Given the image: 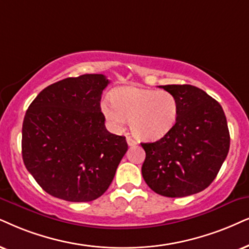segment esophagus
I'll use <instances>...</instances> for the list:
<instances>
[{"label": "esophagus", "mask_w": 249, "mask_h": 249, "mask_svg": "<svg viewBox=\"0 0 249 249\" xmlns=\"http://www.w3.org/2000/svg\"><path fill=\"white\" fill-rule=\"evenodd\" d=\"M126 141H127L128 146H135V144L138 143L137 140H134L132 137H127V138H126Z\"/></svg>", "instance_id": "obj_1"}]
</instances>
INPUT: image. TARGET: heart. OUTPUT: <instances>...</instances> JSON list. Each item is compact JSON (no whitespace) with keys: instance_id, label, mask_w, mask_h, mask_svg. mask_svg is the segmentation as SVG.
Segmentation results:
<instances>
[{"instance_id":"1","label":"heart","mask_w":249,"mask_h":249,"mask_svg":"<svg viewBox=\"0 0 249 249\" xmlns=\"http://www.w3.org/2000/svg\"><path fill=\"white\" fill-rule=\"evenodd\" d=\"M100 107L110 126L121 130L130 121L132 133L146 140L165 135L178 116V101L172 93L133 86L115 89L112 102L103 100Z\"/></svg>"}]
</instances>
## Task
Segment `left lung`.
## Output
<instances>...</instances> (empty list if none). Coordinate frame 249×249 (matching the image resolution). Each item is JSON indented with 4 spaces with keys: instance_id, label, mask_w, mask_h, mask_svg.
<instances>
[{
    "instance_id": "1",
    "label": "left lung",
    "mask_w": 249,
    "mask_h": 249,
    "mask_svg": "<svg viewBox=\"0 0 249 249\" xmlns=\"http://www.w3.org/2000/svg\"><path fill=\"white\" fill-rule=\"evenodd\" d=\"M160 87L176 96L178 116L164 137L141 143L146 152L141 172L155 193L188 196L208 187L225 161L230 148L228 122L221 105L200 88Z\"/></svg>"
}]
</instances>
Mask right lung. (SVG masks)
Instances as JSON below:
<instances>
[{
    "label": "right lung",
    "mask_w": 249,
    "mask_h": 249,
    "mask_svg": "<svg viewBox=\"0 0 249 249\" xmlns=\"http://www.w3.org/2000/svg\"><path fill=\"white\" fill-rule=\"evenodd\" d=\"M108 84L103 74L67 78L41 90L28 107L21 131L23 161L53 196L93 201L115 177L127 142L106 128L100 102Z\"/></svg>",
    "instance_id": "right-lung-1"
}]
</instances>
